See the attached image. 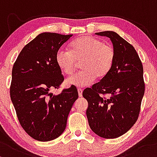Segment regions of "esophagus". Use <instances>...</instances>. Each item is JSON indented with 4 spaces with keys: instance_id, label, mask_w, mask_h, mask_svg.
I'll return each mask as SVG.
<instances>
[{
    "instance_id": "34e87169",
    "label": "esophagus",
    "mask_w": 157,
    "mask_h": 157,
    "mask_svg": "<svg viewBox=\"0 0 157 157\" xmlns=\"http://www.w3.org/2000/svg\"><path fill=\"white\" fill-rule=\"evenodd\" d=\"M78 93L79 97H82V93H83V90H82V89H78Z\"/></svg>"
}]
</instances>
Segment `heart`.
Returning a JSON list of instances; mask_svg holds the SVG:
<instances>
[{
	"label": "heart",
	"instance_id": "1",
	"mask_svg": "<svg viewBox=\"0 0 157 157\" xmlns=\"http://www.w3.org/2000/svg\"><path fill=\"white\" fill-rule=\"evenodd\" d=\"M70 52L59 49L56 55V64L63 73H74L76 61L81 63L80 73L67 78V85L84 87L95 78H102L111 70L115 60V50L112 46L93 36H84L76 38L69 45Z\"/></svg>",
	"mask_w": 157,
	"mask_h": 157
}]
</instances>
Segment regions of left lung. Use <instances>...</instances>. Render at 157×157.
<instances>
[{
    "label": "left lung",
    "mask_w": 157,
    "mask_h": 157,
    "mask_svg": "<svg viewBox=\"0 0 157 157\" xmlns=\"http://www.w3.org/2000/svg\"><path fill=\"white\" fill-rule=\"evenodd\" d=\"M96 34L110 38L115 60L110 72L82 95L88 101L86 114L91 130L103 138L115 139L138 119L145 87L143 66L134 47L117 33Z\"/></svg>",
    "instance_id": "obj_1"
}]
</instances>
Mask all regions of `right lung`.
<instances>
[{"label":"right lung","mask_w":157,"mask_h":157,"mask_svg":"<svg viewBox=\"0 0 157 157\" xmlns=\"http://www.w3.org/2000/svg\"><path fill=\"white\" fill-rule=\"evenodd\" d=\"M72 36L40 33L22 49L12 67L10 97L17 119L26 133L40 142L55 140L64 132L78 97L73 85L59 95L50 93L64 79L56 52Z\"/></svg>","instance_id":"obj_1"}]
</instances>
